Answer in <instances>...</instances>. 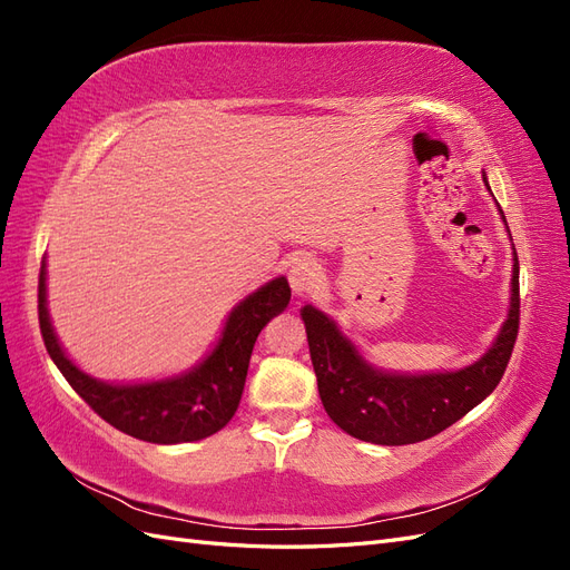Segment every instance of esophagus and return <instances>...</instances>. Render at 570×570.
Masks as SVG:
<instances>
[{
  "label": "esophagus",
  "mask_w": 570,
  "mask_h": 570,
  "mask_svg": "<svg viewBox=\"0 0 570 570\" xmlns=\"http://www.w3.org/2000/svg\"><path fill=\"white\" fill-rule=\"evenodd\" d=\"M323 278L321 264L312 256H297L295 262L289 266V285L297 295H304V292L314 289Z\"/></svg>",
  "instance_id": "obj_1"
}]
</instances>
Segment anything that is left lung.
I'll use <instances>...</instances> for the list:
<instances>
[{
  "label": "left lung",
  "instance_id": "obj_1",
  "mask_svg": "<svg viewBox=\"0 0 570 570\" xmlns=\"http://www.w3.org/2000/svg\"><path fill=\"white\" fill-rule=\"evenodd\" d=\"M519 318L521 295L519 258L515 256L511 304L502 331L475 364L461 371L406 375L373 368L356 352L352 340L340 333L331 316H325L312 304L302 308L318 394L327 416L352 438L387 446L433 438L492 394L502 381L515 337H519Z\"/></svg>",
  "mask_w": 570,
  "mask_h": 570
}]
</instances>
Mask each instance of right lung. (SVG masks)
Masks as SVG:
<instances>
[{"instance_id": "1", "label": "right lung", "mask_w": 570, "mask_h": 570, "mask_svg": "<svg viewBox=\"0 0 570 570\" xmlns=\"http://www.w3.org/2000/svg\"><path fill=\"white\" fill-rule=\"evenodd\" d=\"M47 266L38 285V316L45 347L57 368L95 413L130 438L154 444L197 442L226 425L243 400L254 342L264 325L289 304L287 278H275L239 302L199 366L176 377L137 385L101 383L66 356L47 312Z\"/></svg>"}]
</instances>
